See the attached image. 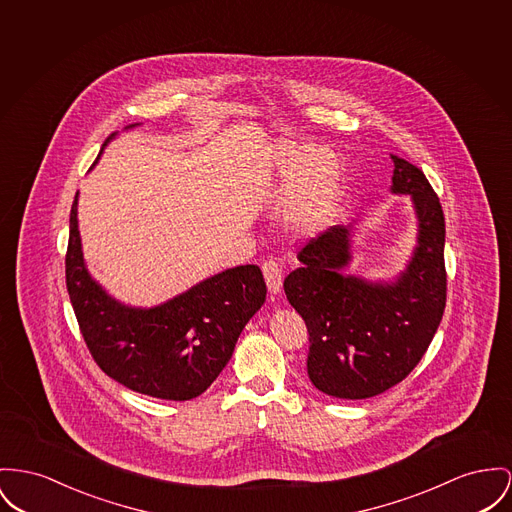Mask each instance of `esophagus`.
<instances>
[{
	"mask_svg": "<svg viewBox=\"0 0 512 512\" xmlns=\"http://www.w3.org/2000/svg\"><path fill=\"white\" fill-rule=\"evenodd\" d=\"M262 273H264V279H266V285H268V291L277 295L281 291V268L275 260H266L262 264Z\"/></svg>",
	"mask_w": 512,
	"mask_h": 512,
	"instance_id": "obj_1",
	"label": "esophagus"
}]
</instances>
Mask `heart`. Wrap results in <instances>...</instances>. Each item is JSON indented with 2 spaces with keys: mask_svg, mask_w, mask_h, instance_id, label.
I'll return each mask as SVG.
<instances>
[{
  "mask_svg": "<svg viewBox=\"0 0 512 512\" xmlns=\"http://www.w3.org/2000/svg\"><path fill=\"white\" fill-rule=\"evenodd\" d=\"M268 169L287 182L281 219L297 235H316L334 219L341 198V167L336 153L297 141H279L266 153Z\"/></svg>",
  "mask_w": 512,
  "mask_h": 512,
  "instance_id": "1",
  "label": "heart"
}]
</instances>
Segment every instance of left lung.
Instances as JSON below:
<instances>
[{"instance_id":"left-lung-1","label":"left lung","mask_w":512,"mask_h":512,"mask_svg":"<svg viewBox=\"0 0 512 512\" xmlns=\"http://www.w3.org/2000/svg\"><path fill=\"white\" fill-rule=\"evenodd\" d=\"M392 192L409 194L419 237L396 283L343 275L351 227L334 225L308 240L301 268L283 281L287 301L308 332L307 371L324 394L363 400L402 382L433 340L446 305L444 215L421 169L392 155Z\"/></svg>"}]
</instances>
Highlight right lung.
Wrapping results in <instances>:
<instances>
[{"instance_id": "right-lung-1", "label": "right lung", "mask_w": 512, "mask_h": 512, "mask_svg": "<svg viewBox=\"0 0 512 512\" xmlns=\"http://www.w3.org/2000/svg\"><path fill=\"white\" fill-rule=\"evenodd\" d=\"M66 285L81 336L104 375L139 394L176 402L211 386L266 301L264 275L248 264L217 273L161 307L116 303L85 270L77 196L69 213Z\"/></svg>"}]
</instances>
